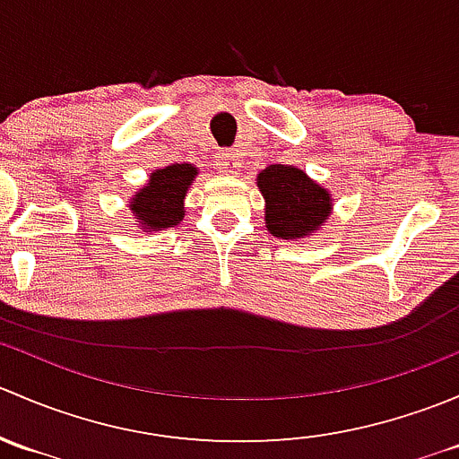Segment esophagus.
I'll list each match as a JSON object with an SVG mask.
<instances>
[{"mask_svg":"<svg viewBox=\"0 0 459 459\" xmlns=\"http://www.w3.org/2000/svg\"><path fill=\"white\" fill-rule=\"evenodd\" d=\"M217 169L224 175H238V170L242 169V157L235 151H221L220 160H217Z\"/></svg>","mask_w":459,"mask_h":459,"instance_id":"esophagus-1","label":"esophagus"}]
</instances>
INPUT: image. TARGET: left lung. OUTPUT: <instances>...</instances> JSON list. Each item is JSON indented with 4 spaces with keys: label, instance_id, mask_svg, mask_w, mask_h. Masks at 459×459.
<instances>
[{
    "label": "left lung",
    "instance_id": "obj_1",
    "mask_svg": "<svg viewBox=\"0 0 459 459\" xmlns=\"http://www.w3.org/2000/svg\"><path fill=\"white\" fill-rule=\"evenodd\" d=\"M257 186L266 202V229L280 239L307 238L322 229L331 215V193L302 169L271 164L257 175Z\"/></svg>",
    "mask_w": 459,
    "mask_h": 459
}]
</instances>
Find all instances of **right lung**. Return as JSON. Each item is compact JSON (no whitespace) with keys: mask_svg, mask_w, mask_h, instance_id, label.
<instances>
[{"mask_svg":"<svg viewBox=\"0 0 459 459\" xmlns=\"http://www.w3.org/2000/svg\"><path fill=\"white\" fill-rule=\"evenodd\" d=\"M195 175L197 169L193 164H170L151 173L146 186L128 204L135 220L148 229L146 233L178 226L184 220V197Z\"/></svg>","mask_w":459,"mask_h":459,"instance_id":"add662e5","label":"right lung"}]
</instances>
